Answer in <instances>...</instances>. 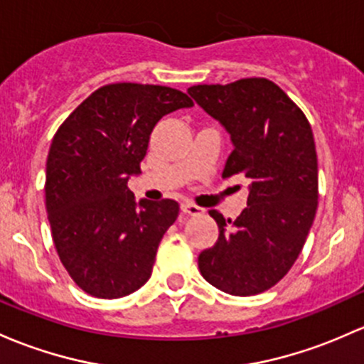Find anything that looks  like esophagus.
Returning <instances> with one entry per match:
<instances>
[{
	"instance_id": "1",
	"label": "esophagus",
	"mask_w": 364,
	"mask_h": 364,
	"mask_svg": "<svg viewBox=\"0 0 364 364\" xmlns=\"http://www.w3.org/2000/svg\"><path fill=\"white\" fill-rule=\"evenodd\" d=\"M181 211L185 214H188V216H202V214H204V209L192 204V202H183Z\"/></svg>"
}]
</instances>
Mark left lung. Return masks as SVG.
<instances>
[{"label":"left lung","instance_id":"left-lung-1","mask_svg":"<svg viewBox=\"0 0 364 364\" xmlns=\"http://www.w3.org/2000/svg\"><path fill=\"white\" fill-rule=\"evenodd\" d=\"M198 106L230 134L223 178L251 179L247 208L235 221L209 211L216 244L198 255L202 277L235 296L277 284L301 252L317 209V153L304 112L267 78L193 85Z\"/></svg>","mask_w":364,"mask_h":364}]
</instances>
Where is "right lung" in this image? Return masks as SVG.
<instances>
[{
  "instance_id": "obj_1",
  "label": "right lung",
  "mask_w": 364,
  "mask_h": 364,
  "mask_svg": "<svg viewBox=\"0 0 364 364\" xmlns=\"http://www.w3.org/2000/svg\"><path fill=\"white\" fill-rule=\"evenodd\" d=\"M181 90L112 83L64 120L47 159L45 205L57 255L73 281L97 298L127 296L150 279L176 200H134L150 134L164 114L190 108Z\"/></svg>"
}]
</instances>
